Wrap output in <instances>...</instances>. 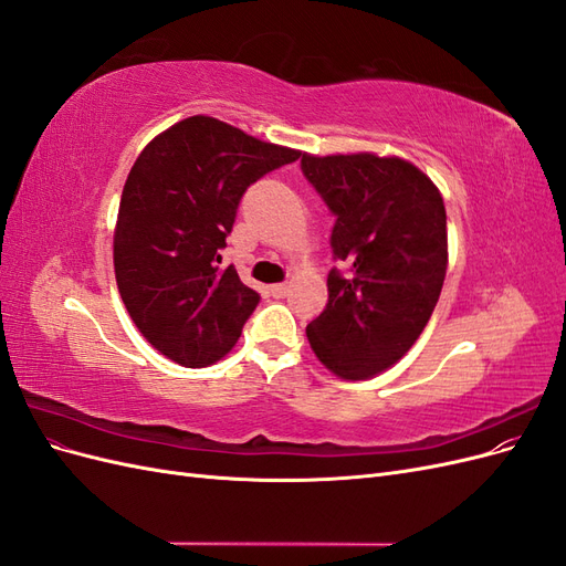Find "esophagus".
<instances>
[{
    "mask_svg": "<svg viewBox=\"0 0 566 566\" xmlns=\"http://www.w3.org/2000/svg\"><path fill=\"white\" fill-rule=\"evenodd\" d=\"M271 295L273 297H285L287 295V283H273L271 285Z\"/></svg>",
    "mask_w": 566,
    "mask_h": 566,
    "instance_id": "1",
    "label": "esophagus"
}]
</instances>
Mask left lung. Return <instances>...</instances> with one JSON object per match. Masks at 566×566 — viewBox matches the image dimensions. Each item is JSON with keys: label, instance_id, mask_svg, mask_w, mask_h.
<instances>
[{"label": "left lung", "instance_id": "left-lung-1", "mask_svg": "<svg viewBox=\"0 0 566 566\" xmlns=\"http://www.w3.org/2000/svg\"><path fill=\"white\" fill-rule=\"evenodd\" d=\"M302 175L335 217L328 304L306 325L325 368L366 380L394 366L430 321L449 264L437 186L399 158L302 156Z\"/></svg>", "mask_w": 566, "mask_h": 566}]
</instances>
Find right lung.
I'll return each mask as SVG.
<instances>
[{"mask_svg":"<svg viewBox=\"0 0 566 566\" xmlns=\"http://www.w3.org/2000/svg\"><path fill=\"white\" fill-rule=\"evenodd\" d=\"M300 150L264 144L193 115L136 158L119 200L113 260L119 295L142 335L172 361H219L260 304L221 250L248 188Z\"/></svg>","mask_w":566,"mask_h":566,"instance_id":"right-lung-1","label":"right lung"}]
</instances>
